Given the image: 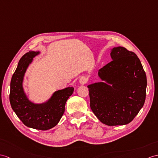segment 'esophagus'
I'll use <instances>...</instances> for the list:
<instances>
[{
  "instance_id": "34e87169",
  "label": "esophagus",
  "mask_w": 158,
  "mask_h": 158,
  "mask_svg": "<svg viewBox=\"0 0 158 158\" xmlns=\"http://www.w3.org/2000/svg\"><path fill=\"white\" fill-rule=\"evenodd\" d=\"M87 81L88 80H87V79L86 77H82L79 79V82H80L81 84H82V85H84V84L87 83Z\"/></svg>"
}]
</instances>
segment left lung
I'll use <instances>...</instances> for the list:
<instances>
[{"mask_svg":"<svg viewBox=\"0 0 158 158\" xmlns=\"http://www.w3.org/2000/svg\"><path fill=\"white\" fill-rule=\"evenodd\" d=\"M112 60L98 71L106 81L89 85L90 107L102 123L108 126L131 123L143 106L147 77L136 54L124 47L111 50Z\"/></svg>","mask_w":158,"mask_h":158,"instance_id":"obj_1","label":"left lung"}]
</instances>
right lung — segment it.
I'll return each instance as SVG.
<instances>
[{"label":"right lung","instance_id":"add662e5","mask_svg":"<svg viewBox=\"0 0 158 158\" xmlns=\"http://www.w3.org/2000/svg\"><path fill=\"white\" fill-rule=\"evenodd\" d=\"M38 53L29 51L21 58L10 81L9 100L12 109L25 126L46 131L59 122L64 112L66 102L73 94L74 88L57 91L46 104L37 105L29 102L23 92L22 81L29 64Z\"/></svg>","mask_w":158,"mask_h":158}]
</instances>
